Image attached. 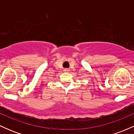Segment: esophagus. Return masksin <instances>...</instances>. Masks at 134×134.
Listing matches in <instances>:
<instances>
[{
  "mask_svg": "<svg viewBox=\"0 0 134 134\" xmlns=\"http://www.w3.org/2000/svg\"><path fill=\"white\" fill-rule=\"evenodd\" d=\"M69 71V70L68 69H64V72H68Z\"/></svg>",
  "mask_w": 134,
  "mask_h": 134,
  "instance_id": "obj_1",
  "label": "esophagus"
}]
</instances>
